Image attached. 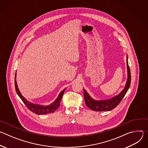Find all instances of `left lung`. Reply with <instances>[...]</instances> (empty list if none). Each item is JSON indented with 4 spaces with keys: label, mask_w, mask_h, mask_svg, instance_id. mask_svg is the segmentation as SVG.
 Instances as JSON below:
<instances>
[{
    "label": "left lung",
    "mask_w": 148,
    "mask_h": 148,
    "mask_svg": "<svg viewBox=\"0 0 148 148\" xmlns=\"http://www.w3.org/2000/svg\"><path fill=\"white\" fill-rule=\"evenodd\" d=\"M126 64H127V70H128V79L126 81L125 87L124 89L116 96L113 97L111 99L107 100H101L96 101L92 99L88 92L85 90H84V97L85 99L86 104L90 109L95 111H108L113 110L120 103L121 100L123 99L126 93L127 92L131 84V75L130 69L128 65V57L126 60Z\"/></svg>",
    "instance_id": "obj_1"
}]
</instances>
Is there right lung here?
<instances>
[{"label": "right lung", "instance_id": "right-lung-1", "mask_svg": "<svg viewBox=\"0 0 148 148\" xmlns=\"http://www.w3.org/2000/svg\"><path fill=\"white\" fill-rule=\"evenodd\" d=\"M16 73L15 74V78H14V85H15V89L18 95V97L22 100L23 103L26 105V106L28 108V109L33 112V113L37 114V115H43V114H50L54 112L59 107L60 105L61 100L62 99V97L64 94V92L66 90V88L63 90L58 95L57 99L55 100L54 102H53L51 104L49 105H46V106H44V105H40L37 104H34L32 102H30L27 99H26L21 94L18 87L17 84L16 82Z\"/></svg>", "mask_w": 148, "mask_h": 148}]
</instances>
